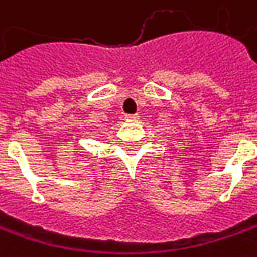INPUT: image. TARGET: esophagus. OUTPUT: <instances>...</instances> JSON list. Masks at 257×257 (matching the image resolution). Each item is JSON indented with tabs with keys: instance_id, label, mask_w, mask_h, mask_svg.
<instances>
[{
	"instance_id": "obj_1",
	"label": "esophagus",
	"mask_w": 257,
	"mask_h": 257,
	"mask_svg": "<svg viewBox=\"0 0 257 257\" xmlns=\"http://www.w3.org/2000/svg\"><path fill=\"white\" fill-rule=\"evenodd\" d=\"M125 118H126V119H128V120H137L138 119V115H126Z\"/></svg>"
}]
</instances>
